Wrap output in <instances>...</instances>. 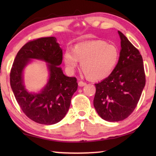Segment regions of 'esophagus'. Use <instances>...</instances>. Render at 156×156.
<instances>
[{"label":"esophagus","mask_w":156,"mask_h":156,"mask_svg":"<svg viewBox=\"0 0 156 156\" xmlns=\"http://www.w3.org/2000/svg\"><path fill=\"white\" fill-rule=\"evenodd\" d=\"M86 83H84V82H83V81H79L78 82V86L79 87H83V86H84V85H86Z\"/></svg>","instance_id":"esophagus-1"}]
</instances>
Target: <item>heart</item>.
<instances>
[{"instance_id": "1", "label": "heart", "mask_w": 156, "mask_h": 156, "mask_svg": "<svg viewBox=\"0 0 156 156\" xmlns=\"http://www.w3.org/2000/svg\"><path fill=\"white\" fill-rule=\"evenodd\" d=\"M119 59L117 47L101 40L91 41L76 44L73 51L68 49L64 55L67 69L73 72L80 61L82 69L93 80H102L109 76Z\"/></svg>"}]
</instances>
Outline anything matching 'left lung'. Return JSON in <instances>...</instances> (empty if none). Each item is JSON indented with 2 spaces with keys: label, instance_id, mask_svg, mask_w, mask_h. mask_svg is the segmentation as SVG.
<instances>
[{
  "label": "left lung",
  "instance_id": "left-lung-1",
  "mask_svg": "<svg viewBox=\"0 0 156 156\" xmlns=\"http://www.w3.org/2000/svg\"><path fill=\"white\" fill-rule=\"evenodd\" d=\"M118 34L121 50L118 64L107 78L95 84L94 107L108 122L123 120L131 114L146 82L141 54L122 32Z\"/></svg>",
  "mask_w": 156,
  "mask_h": 156
}]
</instances>
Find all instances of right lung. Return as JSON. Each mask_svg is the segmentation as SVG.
<instances>
[{
    "label": "right lung",
    "instance_id": "right-lung-1",
    "mask_svg": "<svg viewBox=\"0 0 156 156\" xmlns=\"http://www.w3.org/2000/svg\"><path fill=\"white\" fill-rule=\"evenodd\" d=\"M31 59L48 63L49 80L39 93H30L23 82V71ZM62 50L55 37H45L26 43L16 56L10 72V84L16 100L23 113L42 125L60 122L69 110L72 96L78 89L77 79L68 77L59 65Z\"/></svg>",
    "mask_w": 156,
    "mask_h": 156
}]
</instances>
